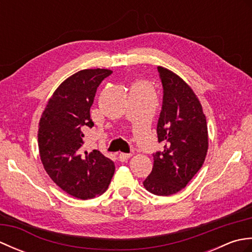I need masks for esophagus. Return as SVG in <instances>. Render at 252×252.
I'll list each match as a JSON object with an SVG mask.
<instances>
[{"instance_id": "esophagus-1", "label": "esophagus", "mask_w": 252, "mask_h": 252, "mask_svg": "<svg viewBox=\"0 0 252 252\" xmlns=\"http://www.w3.org/2000/svg\"><path fill=\"white\" fill-rule=\"evenodd\" d=\"M132 156V155L131 154H125V153H120L119 154V160H120V161H126V160H127V159H129L130 157Z\"/></svg>"}]
</instances>
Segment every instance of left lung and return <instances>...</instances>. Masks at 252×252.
<instances>
[{
	"label": "left lung",
	"mask_w": 252,
	"mask_h": 252,
	"mask_svg": "<svg viewBox=\"0 0 252 252\" xmlns=\"http://www.w3.org/2000/svg\"><path fill=\"white\" fill-rule=\"evenodd\" d=\"M163 87L157 125L162 153L154 155L152 173L143 182L152 194L170 196L183 189L205 161L209 140L206 116L194 91L183 79L159 66Z\"/></svg>",
	"instance_id": "obj_1"
}]
</instances>
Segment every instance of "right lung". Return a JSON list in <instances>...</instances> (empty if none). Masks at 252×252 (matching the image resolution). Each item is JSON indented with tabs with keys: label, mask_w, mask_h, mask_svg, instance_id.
Instances as JSON below:
<instances>
[{
	"label": "right lung",
	"mask_w": 252,
	"mask_h": 252,
	"mask_svg": "<svg viewBox=\"0 0 252 252\" xmlns=\"http://www.w3.org/2000/svg\"><path fill=\"white\" fill-rule=\"evenodd\" d=\"M109 69H84L62 82L42 112L37 145L42 164L53 182L79 199L106 191L115 163L100 152L83 149V130L92 127L90 108Z\"/></svg>",
	"instance_id": "1"
}]
</instances>
